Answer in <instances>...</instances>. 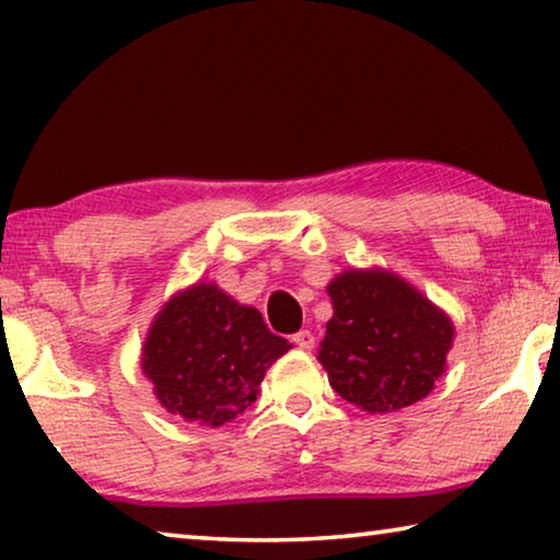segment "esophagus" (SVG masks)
I'll return each mask as SVG.
<instances>
[{
	"label": "esophagus",
	"instance_id": "obj_1",
	"mask_svg": "<svg viewBox=\"0 0 560 560\" xmlns=\"http://www.w3.org/2000/svg\"><path fill=\"white\" fill-rule=\"evenodd\" d=\"M291 340L301 350H311V348H314V343H316V338H314V334H311V330H299V334L291 336Z\"/></svg>",
	"mask_w": 560,
	"mask_h": 560
}]
</instances>
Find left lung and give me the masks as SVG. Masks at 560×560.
<instances>
[{
	"instance_id": "obj_1",
	"label": "left lung",
	"mask_w": 560,
	"mask_h": 560,
	"mask_svg": "<svg viewBox=\"0 0 560 560\" xmlns=\"http://www.w3.org/2000/svg\"><path fill=\"white\" fill-rule=\"evenodd\" d=\"M334 318L318 363L343 400L365 412L420 402L447 371L454 324L440 306L387 269H348L326 287Z\"/></svg>"
}]
</instances>
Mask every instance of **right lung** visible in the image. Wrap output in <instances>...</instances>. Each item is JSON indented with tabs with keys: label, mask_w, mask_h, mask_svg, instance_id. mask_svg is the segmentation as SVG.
<instances>
[{
	"label": "right lung",
	"mask_w": 560,
	"mask_h": 560,
	"mask_svg": "<svg viewBox=\"0 0 560 560\" xmlns=\"http://www.w3.org/2000/svg\"><path fill=\"white\" fill-rule=\"evenodd\" d=\"M291 343L254 306L214 281H197L163 303L140 353V371L165 410L197 428H222L257 400L271 363Z\"/></svg>",
	"instance_id": "right-lung-1"
}]
</instances>
